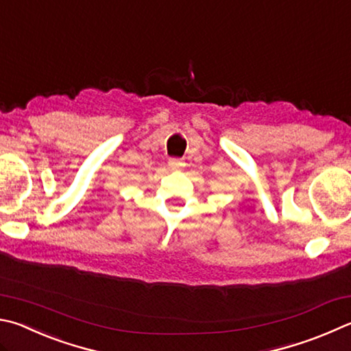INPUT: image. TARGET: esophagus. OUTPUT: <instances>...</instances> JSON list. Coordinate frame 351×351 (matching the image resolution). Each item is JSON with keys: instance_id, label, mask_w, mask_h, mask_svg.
Segmentation results:
<instances>
[{"instance_id": "34e87169", "label": "esophagus", "mask_w": 351, "mask_h": 351, "mask_svg": "<svg viewBox=\"0 0 351 351\" xmlns=\"http://www.w3.org/2000/svg\"><path fill=\"white\" fill-rule=\"evenodd\" d=\"M182 165H184L182 159H176V158H171V159H169V167H170L171 170H178V169H181Z\"/></svg>"}]
</instances>
